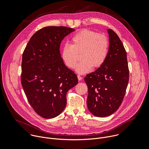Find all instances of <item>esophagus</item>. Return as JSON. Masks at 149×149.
I'll return each instance as SVG.
<instances>
[{
    "instance_id": "34e87169",
    "label": "esophagus",
    "mask_w": 149,
    "mask_h": 149,
    "mask_svg": "<svg viewBox=\"0 0 149 149\" xmlns=\"http://www.w3.org/2000/svg\"><path fill=\"white\" fill-rule=\"evenodd\" d=\"M77 77H78V79L79 81H81L82 79V77L81 76H80V75H78Z\"/></svg>"
}]
</instances>
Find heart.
<instances>
[{
  "mask_svg": "<svg viewBox=\"0 0 149 149\" xmlns=\"http://www.w3.org/2000/svg\"><path fill=\"white\" fill-rule=\"evenodd\" d=\"M109 49L108 38L104 35L84 29L71 38V44H65L61 51V57L65 65L73 69L81 54L82 60L76 67L77 73L89 72L92 68L100 67L107 59Z\"/></svg>",
  "mask_w": 149,
  "mask_h": 149,
  "instance_id": "obj_1",
  "label": "heart"
}]
</instances>
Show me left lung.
I'll return each instance as SVG.
<instances>
[{
	"label": "left lung",
	"instance_id": "obj_1",
	"mask_svg": "<svg viewBox=\"0 0 149 149\" xmlns=\"http://www.w3.org/2000/svg\"><path fill=\"white\" fill-rule=\"evenodd\" d=\"M108 55L103 64L84 78L88 87L87 107L95 116L114 113L123 100L129 80L127 53L120 39L111 29Z\"/></svg>",
	"mask_w": 149,
	"mask_h": 149
}]
</instances>
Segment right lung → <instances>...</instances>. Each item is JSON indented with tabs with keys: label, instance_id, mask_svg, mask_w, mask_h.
I'll return each mask as SVG.
<instances>
[{
	"label": "right lung",
	"instance_id": "right-lung-1",
	"mask_svg": "<svg viewBox=\"0 0 149 149\" xmlns=\"http://www.w3.org/2000/svg\"><path fill=\"white\" fill-rule=\"evenodd\" d=\"M75 29L47 26L35 33L22 54L21 84L34 111L44 118L58 116L67 105V93L78 83L63 63L61 41Z\"/></svg>",
	"mask_w": 149,
	"mask_h": 149
}]
</instances>
